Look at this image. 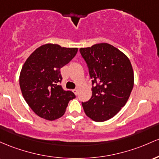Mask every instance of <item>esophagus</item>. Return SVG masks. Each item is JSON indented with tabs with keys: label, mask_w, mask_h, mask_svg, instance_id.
<instances>
[{
	"label": "esophagus",
	"mask_w": 159,
	"mask_h": 159,
	"mask_svg": "<svg viewBox=\"0 0 159 159\" xmlns=\"http://www.w3.org/2000/svg\"><path fill=\"white\" fill-rule=\"evenodd\" d=\"M73 92H74V94H76V95H77L78 94V89H74V90H73Z\"/></svg>",
	"instance_id": "obj_1"
}]
</instances>
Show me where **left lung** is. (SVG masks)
<instances>
[{
  "label": "left lung",
  "instance_id": "left-lung-1",
  "mask_svg": "<svg viewBox=\"0 0 159 159\" xmlns=\"http://www.w3.org/2000/svg\"><path fill=\"white\" fill-rule=\"evenodd\" d=\"M92 79V98L82 102L85 114L95 122H104L119 113L134 86V72L128 57L108 43L81 48Z\"/></svg>",
  "mask_w": 159,
  "mask_h": 159
}]
</instances>
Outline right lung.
Here are the masks:
<instances>
[{
	"mask_svg": "<svg viewBox=\"0 0 159 159\" xmlns=\"http://www.w3.org/2000/svg\"><path fill=\"white\" fill-rule=\"evenodd\" d=\"M77 48H65L57 44L40 46L25 62L19 85L25 100L37 116L55 120L65 113L74 92L62 88L61 68L68 64Z\"/></svg>",
	"mask_w": 159,
	"mask_h": 159,
	"instance_id": "right-lung-1",
	"label": "right lung"
}]
</instances>
